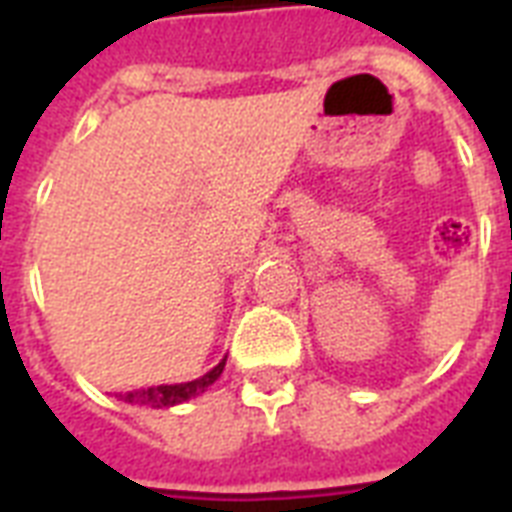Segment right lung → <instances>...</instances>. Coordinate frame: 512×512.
Returning a JSON list of instances; mask_svg holds the SVG:
<instances>
[{
  "label": "right lung",
  "mask_w": 512,
  "mask_h": 512,
  "mask_svg": "<svg viewBox=\"0 0 512 512\" xmlns=\"http://www.w3.org/2000/svg\"><path fill=\"white\" fill-rule=\"evenodd\" d=\"M225 369V358L215 369H209L204 377L199 380H191V382H177V385H154V388H140V390H132V393H124L122 401L127 404H140V406H151V409H167V406H175V404H183L188 398L199 396L204 390L212 385V382L223 374Z\"/></svg>",
  "instance_id": "obj_1"
}]
</instances>
